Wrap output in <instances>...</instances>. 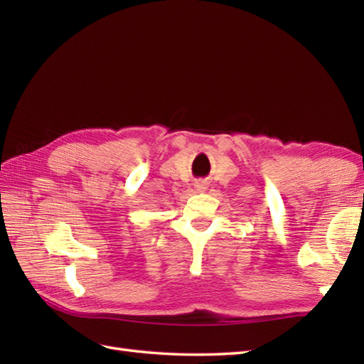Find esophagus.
I'll use <instances>...</instances> for the list:
<instances>
[{"label": "esophagus", "instance_id": "esophagus-1", "mask_svg": "<svg viewBox=\"0 0 364 364\" xmlns=\"http://www.w3.org/2000/svg\"><path fill=\"white\" fill-rule=\"evenodd\" d=\"M196 188H197L198 191H203V189H206V186H205L203 183H197V184H196Z\"/></svg>", "mask_w": 364, "mask_h": 364}]
</instances>
